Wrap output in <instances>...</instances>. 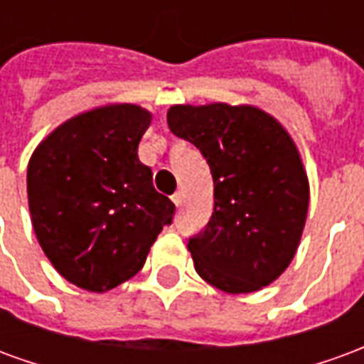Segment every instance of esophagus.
<instances>
[{"label":"esophagus","mask_w":364,"mask_h":364,"mask_svg":"<svg viewBox=\"0 0 364 364\" xmlns=\"http://www.w3.org/2000/svg\"><path fill=\"white\" fill-rule=\"evenodd\" d=\"M171 200L175 203V206H181L183 205V195H181V193H175L173 197H171Z\"/></svg>","instance_id":"obj_1"}]
</instances>
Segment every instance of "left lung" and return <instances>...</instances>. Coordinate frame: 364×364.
I'll use <instances>...</instances> for the list:
<instances>
[{"mask_svg": "<svg viewBox=\"0 0 364 364\" xmlns=\"http://www.w3.org/2000/svg\"><path fill=\"white\" fill-rule=\"evenodd\" d=\"M167 124L203 154L213 173V216L189 237L197 273L232 294L267 287L294 257L308 213V179L294 142L255 107L175 105Z\"/></svg>", "mask_w": 364, "mask_h": 364, "instance_id": "1", "label": "left lung"}]
</instances>
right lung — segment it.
I'll use <instances>...</instances> for the list:
<instances>
[{"mask_svg":"<svg viewBox=\"0 0 364 364\" xmlns=\"http://www.w3.org/2000/svg\"><path fill=\"white\" fill-rule=\"evenodd\" d=\"M150 120L136 105L93 109L56 128L28 161L38 244L75 287L105 292L132 279L173 222L175 205L138 159Z\"/></svg>","mask_w":364,"mask_h":364,"instance_id":"obj_1","label":"right lung"}]
</instances>
